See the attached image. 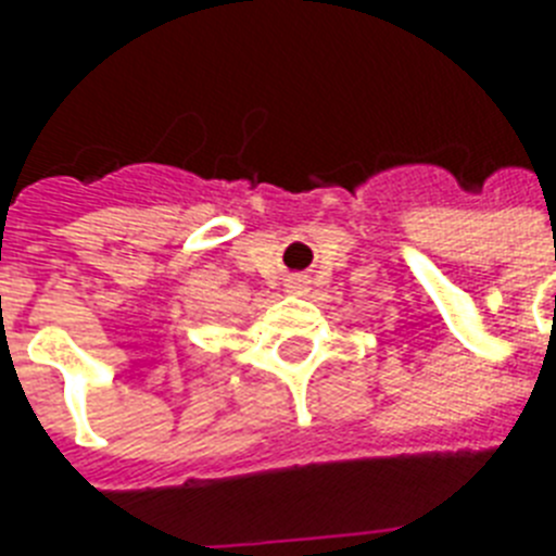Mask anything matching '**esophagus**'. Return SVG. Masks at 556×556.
<instances>
[{
  "label": "esophagus",
  "mask_w": 556,
  "mask_h": 556,
  "mask_svg": "<svg viewBox=\"0 0 556 556\" xmlns=\"http://www.w3.org/2000/svg\"><path fill=\"white\" fill-rule=\"evenodd\" d=\"M287 292L289 294H306L308 292V278H306V275H289Z\"/></svg>",
  "instance_id": "esophagus-1"
}]
</instances>
